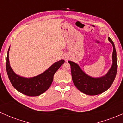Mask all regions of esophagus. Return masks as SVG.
Here are the masks:
<instances>
[{
  "label": "esophagus",
  "mask_w": 123,
  "mask_h": 123,
  "mask_svg": "<svg viewBox=\"0 0 123 123\" xmlns=\"http://www.w3.org/2000/svg\"><path fill=\"white\" fill-rule=\"evenodd\" d=\"M66 60H67V59H66Z\"/></svg>",
  "instance_id": "1"
}]
</instances>
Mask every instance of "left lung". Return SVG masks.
Masks as SVG:
<instances>
[{
  "label": "left lung",
  "mask_w": 123,
  "mask_h": 123,
  "mask_svg": "<svg viewBox=\"0 0 123 123\" xmlns=\"http://www.w3.org/2000/svg\"><path fill=\"white\" fill-rule=\"evenodd\" d=\"M108 39L113 47V63L111 68L104 76L98 78L90 77L85 74L77 63L68 61L71 66V75L74 85L78 90L85 94L88 95L100 94L107 90L113 82L117 70V54L113 42L110 37H108Z\"/></svg>",
  "instance_id": "obj_1"
}]
</instances>
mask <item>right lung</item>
Returning a JSON list of instances; mask_svg holds the SVG:
<instances>
[{"label":"right lung","mask_w":123,"mask_h":123,"mask_svg":"<svg viewBox=\"0 0 123 123\" xmlns=\"http://www.w3.org/2000/svg\"><path fill=\"white\" fill-rule=\"evenodd\" d=\"M6 59V71L12 85L18 91L29 96H37L42 94L49 89L53 80L55 73L63 63L64 60H59L52 64L42 74L32 78H24L17 75L10 65L9 52Z\"/></svg>","instance_id":"obj_1"}]
</instances>
